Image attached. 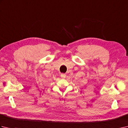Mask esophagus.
I'll list each match as a JSON object with an SVG mask.
<instances>
[{
	"label": "esophagus",
	"instance_id": "obj_1",
	"mask_svg": "<svg viewBox=\"0 0 128 128\" xmlns=\"http://www.w3.org/2000/svg\"><path fill=\"white\" fill-rule=\"evenodd\" d=\"M60 76H61L62 78H66V75L64 74H62L60 75Z\"/></svg>",
	"mask_w": 128,
	"mask_h": 128
}]
</instances>
